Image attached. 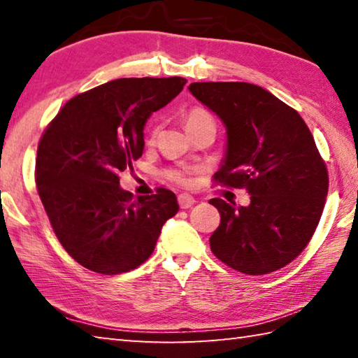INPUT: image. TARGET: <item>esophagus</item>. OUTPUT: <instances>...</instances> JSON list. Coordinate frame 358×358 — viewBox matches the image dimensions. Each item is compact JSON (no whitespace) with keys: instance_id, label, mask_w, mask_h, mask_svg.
Listing matches in <instances>:
<instances>
[{"instance_id":"34e87169","label":"esophagus","mask_w":358,"mask_h":358,"mask_svg":"<svg viewBox=\"0 0 358 358\" xmlns=\"http://www.w3.org/2000/svg\"><path fill=\"white\" fill-rule=\"evenodd\" d=\"M196 203V201H194V197L191 196V194H180L178 196V205L180 208H191L192 205Z\"/></svg>"}]
</instances>
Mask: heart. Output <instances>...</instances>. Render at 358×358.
Returning <instances> with one entry per match:
<instances>
[{
  "mask_svg": "<svg viewBox=\"0 0 358 358\" xmlns=\"http://www.w3.org/2000/svg\"><path fill=\"white\" fill-rule=\"evenodd\" d=\"M181 120H183L185 128L187 132H189V134L194 131L205 128V126H215L216 128L213 115H211L207 108H203V107L187 108V110L183 113V117H181ZM157 134H159V126L151 124V126H148L147 132H145V141H147V143H153L157 138ZM166 177L171 180L172 183H177V185H186L187 181H189L187 172L180 171V169H171V171L166 172Z\"/></svg>",
  "mask_w": 358,
  "mask_h": 358,
  "instance_id": "obj_1",
  "label": "heart"
}]
</instances>
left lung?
<instances>
[{
	"label": "left lung",
	"mask_w": 358,
	"mask_h": 358,
	"mask_svg": "<svg viewBox=\"0 0 358 358\" xmlns=\"http://www.w3.org/2000/svg\"><path fill=\"white\" fill-rule=\"evenodd\" d=\"M189 92L227 128V153L216 185L246 189L248 207L211 199L221 222L211 252L245 275L286 266L310 243L322 216L329 172L295 108L245 82H199Z\"/></svg>",
	"instance_id": "left-lung-1"
}]
</instances>
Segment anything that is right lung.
<instances>
[{"instance_id": "obj_1", "label": "right lung", "mask_w": 358, "mask_h": 358, "mask_svg": "<svg viewBox=\"0 0 358 358\" xmlns=\"http://www.w3.org/2000/svg\"><path fill=\"white\" fill-rule=\"evenodd\" d=\"M186 83L183 77L117 78L69 99L42 132L36 187L66 252L85 268L120 275L155 251L178 211L166 187L132 199L118 173L143 153V126Z\"/></svg>"}]
</instances>
